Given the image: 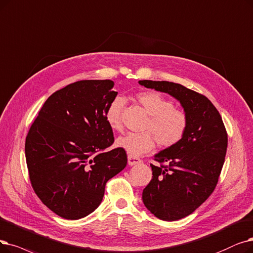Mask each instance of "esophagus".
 <instances>
[{"label": "esophagus", "instance_id": "34e87169", "mask_svg": "<svg viewBox=\"0 0 253 253\" xmlns=\"http://www.w3.org/2000/svg\"><path fill=\"white\" fill-rule=\"evenodd\" d=\"M140 162H141V160L138 157H134V156H131V155L128 156V164H129V166H135V164H138Z\"/></svg>", "mask_w": 253, "mask_h": 253}]
</instances>
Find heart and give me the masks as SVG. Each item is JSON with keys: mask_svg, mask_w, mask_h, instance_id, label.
I'll use <instances>...</instances> for the list:
<instances>
[{"mask_svg": "<svg viewBox=\"0 0 253 253\" xmlns=\"http://www.w3.org/2000/svg\"><path fill=\"white\" fill-rule=\"evenodd\" d=\"M137 101L150 115L142 133H127L117 139V146L131 156H138L151 151L157 144L162 148L173 147L182 140L188 128V116L173 102L156 91L140 92ZM125 105L123 97H116L105 111V120L114 130L122 129V112Z\"/></svg>", "mask_w": 253, "mask_h": 253, "instance_id": "obj_1", "label": "heart"}]
</instances>
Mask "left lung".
Listing matches in <instances>:
<instances>
[{
  "label": "left lung",
  "instance_id": "left-lung-1",
  "mask_svg": "<svg viewBox=\"0 0 253 253\" xmlns=\"http://www.w3.org/2000/svg\"><path fill=\"white\" fill-rule=\"evenodd\" d=\"M148 89L164 92L178 99L188 116L182 140L156 154L151 182L142 191L148 210L164 221L190 215L214 191L227 149L222 118L208 98L170 82L139 81Z\"/></svg>",
  "mask_w": 253,
  "mask_h": 253
}]
</instances>
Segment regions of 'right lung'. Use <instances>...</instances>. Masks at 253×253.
<instances>
[{
    "label": "right lung",
    "mask_w": 253,
    "mask_h": 253,
    "mask_svg": "<svg viewBox=\"0 0 253 253\" xmlns=\"http://www.w3.org/2000/svg\"><path fill=\"white\" fill-rule=\"evenodd\" d=\"M115 83L80 81L48 97L26 137V160L35 193L49 210L76 220L102 202L106 182L127 164L116 148L105 111Z\"/></svg>",
    "instance_id": "add662e5"
}]
</instances>
